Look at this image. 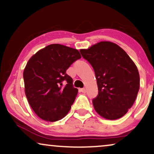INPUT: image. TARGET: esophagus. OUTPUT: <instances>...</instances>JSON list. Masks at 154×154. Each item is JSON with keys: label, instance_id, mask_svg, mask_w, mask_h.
I'll return each mask as SVG.
<instances>
[{"label": "esophagus", "instance_id": "obj_1", "mask_svg": "<svg viewBox=\"0 0 154 154\" xmlns=\"http://www.w3.org/2000/svg\"><path fill=\"white\" fill-rule=\"evenodd\" d=\"M86 91H87V90H86V89H85V88H81V89H80V92H83V93H85Z\"/></svg>", "mask_w": 154, "mask_h": 154}]
</instances>
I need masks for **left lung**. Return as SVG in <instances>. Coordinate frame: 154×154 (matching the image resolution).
I'll use <instances>...</instances> for the list:
<instances>
[{"instance_id": "1", "label": "left lung", "mask_w": 154, "mask_h": 154, "mask_svg": "<svg viewBox=\"0 0 154 154\" xmlns=\"http://www.w3.org/2000/svg\"><path fill=\"white\" fill-rule=\"evenodd\" d=\"M94 69L98 94L92 100L101 116L115 120L131 108L140 89L137 68L128 54L116 44L102 41L80 50Z\"/></svg>"}]
</instances>
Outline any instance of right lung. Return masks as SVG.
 <instances>
[{"label":"right lung","mask_w":154,"mask_h":154,"mask_svg":"<svg viewBox=\"0 0 154 154\" xmlns=\"http://www.w3.org/2000/svg\"><path fill=\"white\" fill-rule=\"evenodd\" d=\"M81 58L79 50L52 44L39 50L27 62L23 73L25 94L36 115L46 121L63 119L78 94L69 66Z\"/></svg>","instance_id":"1"}]
</instances>
